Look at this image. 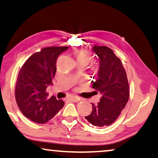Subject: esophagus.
Masks as SVG:
<instances>
[{"mask_svg": "<svg viewBox=\"0 0 158 158\" xmlns=\"http://www.w3.org/2000/svg\"><path fill=\"white\" fill-rule=\"evenodd\" d=\"M67 100H71V101H73V102H77V101H79L81 99H80L78 97H77V96H70V97L67 98Z\"/></svg>", "mask_w": 158, "mask_h": 158, "instance_id": "obj_1", "label": "esophagus"}]
</instances>
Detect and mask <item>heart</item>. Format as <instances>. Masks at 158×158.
Listing matches in <instances>:
<instances>
[{"instance_id": "heart-1", "label": "heart", "mask_w": 158, "mask_h": 158, "mask_svg": "<svg viewBox=\"0 0 158 158\" xmlns=\"http://www.w3.org/2000/svg\"><path fill=\"white\" fill-rule=\"evenodd\" d=\"M74 56L77 63H85L87 65L92 60V54L87 50H79L75 51Z\"/></svg>"}]
</instances>
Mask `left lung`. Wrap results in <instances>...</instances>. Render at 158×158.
<instances>
[{
  "label": "left lung",
  "instance_id": "obj_1",
  "mask_svg": "<svg viewBox=\"0 0 158 158\" xmlns=\"http://www.w3.org/2000/svg\"><path fill=\"white\" fill-rule=\"evenodd\" d=\"M93 51L100 60L99 70L95 81H93V88L102 96L97 105L92 103L93 110L85 118L95 126H108L115 122L128 101V81L120 59L113 50L95 45Z\"/></svg>",
  "mask_w": 158,
  "mask_h": 158
}]
</instances>
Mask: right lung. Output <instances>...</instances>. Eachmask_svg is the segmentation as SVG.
Segmentation results:
<instances>
[{
	"label": "right lung",
	"mask_w": 158,
	"mask_h": 158,
	"mask_svg": "<svg viewBox=\"0 0 158 158\" xmlns=\"http://www.w3.org/2000/svg\"><path fill=\"white\" fill-rule=\"evenodd\" d=\"M68 48V46L43 48L29 57L20 68L15 84V100L22 113L34 123L48 122L65 105L55 96L48 98L46 88L52 83L57 58Z\"/></svg>",
	"instance_id": "add662e5"
}]
</instances>
